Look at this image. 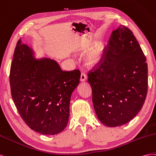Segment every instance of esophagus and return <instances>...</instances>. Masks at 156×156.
<instances>
[{"label":"esophagus","mask_w":156,"mask_h":156,"mask_svg":"<svg viewBox=\"0 0 156 156\" xmlns=\"http://www.w3.org/2000/svg\"><path fill=\"white\" fill-rule=\"evenodd\" d=\"M86 80V75L82 73L81 76H80V81L81 82H85Z\"/></svg>","instance_id":"obj_1"}]
</instances>
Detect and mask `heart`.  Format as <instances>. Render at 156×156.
Returning <instances> with one entry per match:
<instances>
[{"label":"heart","mask_w":156,"mask_h":156,"mask_svg":"<svg viewBox=\"0 0 156 156\" xmlns=\"http://www.w3.org/2000/svg\"><path fill=\"white\" fill-rule=\"evenodd\" d=\"M102 55V46L97 45L87 53L86 55V62L89 65L95 66L99 63Z\"/></svg>","instance_id":"heart-1"}]
</instances>
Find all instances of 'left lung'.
<instances>
[{"instance_id": "left-lung-1", "label": "left lung", "mask_w": 156, "mask_h": 156, "mask_svg": "<svg viewBox=\"0 0 156 156\" xmlns=\"http://www.w3.org/2000/svg\"><path fill=\"white\" fill-rule=\"evenodd\" d=\"M98 67L88 74L93 104L107 127L123 126L143 106L148 91V65L133 32L120 25L112 31Z\"/></svg>"}]
</instances>
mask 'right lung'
Instances as JSON below:
<instances>
[{
  "label": "right lung",
  "instance_id": "obj_1",
  "mask_svg": "<svg viewBox=\"0 0 156 156\" xmlns=\"http://www.w3.org/2000/svg\"><path fill=\"white\" fill-rule=\"evenodd\" d=\"M80 72L62 70L55 60L35 58L34 51L19 40L12 62L10 83L13 101L25 123L42 135L63 131L69 118L70 97Z\"/></svg>",
  "mask_w": 156,
  "mask_h": 156
}]
</instances>
